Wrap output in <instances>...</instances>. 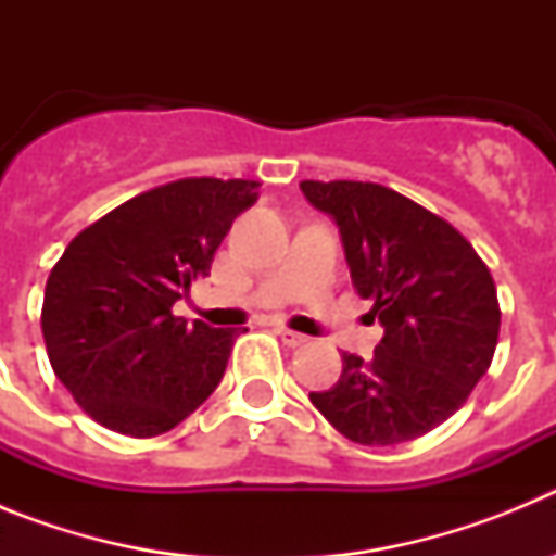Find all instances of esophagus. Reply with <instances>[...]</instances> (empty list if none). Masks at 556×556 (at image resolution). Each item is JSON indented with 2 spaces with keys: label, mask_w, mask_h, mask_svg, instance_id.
I'll list each match as a JSON object with an SVG mask.
<instances>
[{
  "label": "esophagus",
  "mask_w": 556,
  "mask_h": 556,
  "mask_svg": "<svg viewBox=\"0 0 556 556\" xmlns=\"http://www.w3.org/2000/svg\"><path fill=\"white\" fill-rule=\"evenodd\" d=\"M275 333L281 337V342L287 348H301V345H306V342H308L306 333H298V331H292V328H275Z\"/></svg>",
  "instance_id": "1"
}]
</instances>
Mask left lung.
Segmentation results:
<instances>
[{"label":"left lung","mask_w":556,"mask_h":556,"mask_svg":"<svg viewBox=\"0 0 556 556\" xmlns=\"http://www.w3.org/2000/svg\"><path fill=\"white\" fill-rule=\"evenodd\" d=\"M301 189L337 219L353 287L384 326L372 358L342 353V376L312 392V404L358 445L429 434L493 362L501 308L488 264L454 225L387 186L303 180Z\"/></svg>","instance_id":"obj_1"}]
</instances>
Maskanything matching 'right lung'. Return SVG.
<instances>
[{
  "instance_id": "right-lung-1",
  "label": "right lung",
  "mask_w": 556,
  "mask_h": 556,
  "mask_svg": "<svg viewBox=\"0 0 556 556\" xmlns=\"http://www.w3.org/2000/svg\"><path fill=\"white\" fill-rule=\"evenodd\" d=\"M255 180L184 178L136 194L68 242L43 289L49 365L88 417L159 437L223 381L236 328L186 326L172 306L211 273Z\"/></svg>"
}]
</instances>
